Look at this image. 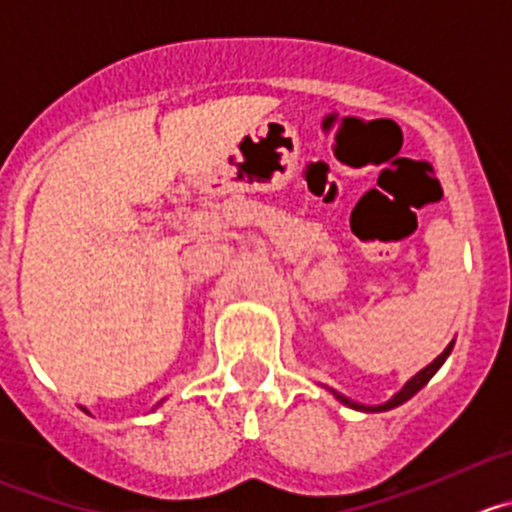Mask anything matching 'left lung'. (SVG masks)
Returning <instances> with one entry per match:
<instances>
[{
    "label": "left lung",
    "instance_id": "1",
    "mask_svg": "<svg viewBox=\"0 0 512 512\" xmlns=\"http://www.w3.org/2000/svg\"><path fill=\"white\" fill-rule=\"evenodd\" d=\"M453 345H455V340L450 342V345L445 347V350L440 352V355L435 357V360L430 362L428 367H423V370H420L418 375H413V377H410V380L405 382L403 388H400L398 393H395L393 398L388 400V403H380V405H362V403H355V400L345 398V395H342V393H337V390H332V388H327V390H330V393L335 395V398L340 400L342 405H347V408H352V410H360V413H385V410H393V408H398V405L408 403V400L413 398L415 393H420V390H423L425 385H428V382H430V377H433L435 372H438L440 367H443V362L448 360V355H450V352H453Z\"/></svg>",
    "mask_w": 512,
    "mask_h": 512
}]
</instances>
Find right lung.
<instances>
[{"mask_svg": "<svg viewBox=\"0 0 512 512\" xmlns=\"http://www.w3.org/2000/svg\"><path fill=\"white\" fill-rule=\"evenodd\" d=\"M84 413H87V410H84Z\"/></svg>", "mask_w": 512, "mask_h": 512, "instance_id": "right-lung-1", "label": "right lung"}]
</instances>
